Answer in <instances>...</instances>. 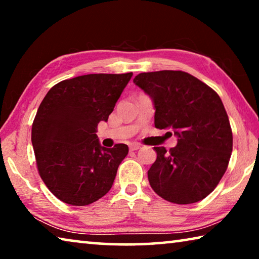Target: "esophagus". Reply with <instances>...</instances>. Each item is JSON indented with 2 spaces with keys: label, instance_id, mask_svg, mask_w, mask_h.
Masks as SVG:
<instances>
[{
  "label": "esophagus",
  "instance_id": "34e87169",
  "mask_svg": "<svg viewBox=\"0 0 259 259\" xmlns=\"http://www.w3.org/2000/svg\"><path fill=\"white\" fill-rule=\"evenodd\" d=\"M140 146H142L140 144L133 143V144H130V145H129V148H130V151H137V150H139Z\"/></svg>",
  "mask_w": 259,
  "mask_h": 259
}]
</instances>
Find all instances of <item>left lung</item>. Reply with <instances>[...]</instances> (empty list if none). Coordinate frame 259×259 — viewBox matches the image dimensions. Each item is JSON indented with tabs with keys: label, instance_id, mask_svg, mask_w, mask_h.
<instances>
[{
	"label": "left lung",
	"instance_id": "left-lung-1",
	"mask_svg": "<svg viewBox=\"0 0 259 259\" xmlns=\"http://www.w3.org/2000/svg\"><path fill=\"white\" fill-rule=\"evenodd\" d=\"M134 83L153 100L157 129H172L177 145L154 147L150 185L169 202L190 204L209 195L224 176L233 147L229 116L214 90L182 71L140 73Z\"/></svg>",
	"mask_w": 259,
	"mask_h": 259
}]
</instances>
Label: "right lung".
Wrapping results in <instances>:
<instances>
[{"instance_id": "1", "label": "right lung", "mask_w": 259, "mask_h": 259, "mask_svg": "<svg viewBox=\"0 0 259 259\" xmlns=\"http://www.w3.org/2000/svg\"><path fill=\"white\" fill-rule=\"evenodd\" d=\"M133 73L88 74L57 83L48 91L32 125L38 174L56 198L88 205L111 190L125 144L100 145L97 126L109 114Z\"/></svg>"}]
</instances>
